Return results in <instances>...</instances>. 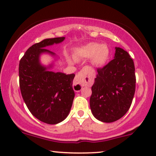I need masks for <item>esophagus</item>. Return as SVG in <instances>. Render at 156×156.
Returning a JSON list of instances; mask_svg holds the SVG:
<instances>
[{"mask_svg":"<svg viewBox=\"0 0 156 156\" xmlns=\"http://www.w3.org/2000/svg\"><path fill=\"white\" fill-rule=\"evenodd\" d=\"M86 77V73L83 70H81L78 73V75H76L73 81V89L76 91H80L82 89L83 86H84V83H86V80H85Z\"/></svg>","mask_w":156,"mask_h":156,"instance_id":"34e87169","label":"esophagus"}]
</instances>
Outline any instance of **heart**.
I'll list each match as a JSON object with an SVG mask.
<instances>
[{
  "label": "heart",
  "instance_id": "obj_1",
  "mask_svg": "<svg viewBox=\"0 0 156 156\" xmlns=\"http://www.w3.org/2000/svg\"><path fill=\"white\" fill-rule=\"evenodd\" d=\"M109 49L106 44L97 42H90L77 48L73 53L76 60L90 58V63L95 67H102L106 63L109 58ZM70 63H73L72 58H68Z\"/></svg>",
  "mask_w": 156,
  "mask_h": 156
}]
</instances>
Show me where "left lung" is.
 Masks as SVG:
<instances>
[{
  "label": "left lung",
  "mask_w": 156,
  "mask_h": 156,
  "mask_svg": "<svg viewBox=\"0 0 156 156\" xmlns=\"http://www.w3.org/2000/svg\"><path fill=\"white\" fill-rule=\"evenodd\" d=\"M115 50L113 60L97 70L90 98L93 115L106 123L117 121L127 113L135 91L133 60L123 49Z\"/></svg>",
  "instance_id": "left-lung-1"
}]
</instances>
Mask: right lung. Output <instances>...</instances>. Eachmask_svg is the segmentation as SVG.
Here are the masks:
<instances>
[{"instance_id":"add662e5","label":"right lung","mask_w":156,"mask_h":156,"mask_svg":"<svg viewBox=\"0 0 156 156\" xmlns=\"http://www.w3.org/2000/svg\"><path fill=\"white\" fill-rule=\"evenodd\" d=\"M65 37L45 39L29 47L19 62V86L26 105L33 116L50 125L60 123L68 117L73 101V80L75 74L66 75L50 70L54 64L44 66L42 54L53 57L47 47L63 42Z\"/></svg>"}]
</instances>
